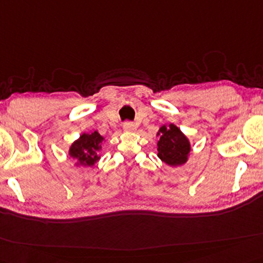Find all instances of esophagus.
<instances>
[{
  "label": "esophagus",
  "mask_w": 263,
  "mask_h": 263,
  "mask_svg": "<svg viewBox=\"0 0 263 263\" xmlns=\"http://www.w3.org/2000/svg\"><path fill=\"white\" fill-rule=\"evenodd\" d=\"M123 127H124V130L127 132H133V131H136V128H137L136 124L132 123V121H125V123L123 124Z\"/></svg>",
  "instance_id": "esophagus-1"
}]
</instances>
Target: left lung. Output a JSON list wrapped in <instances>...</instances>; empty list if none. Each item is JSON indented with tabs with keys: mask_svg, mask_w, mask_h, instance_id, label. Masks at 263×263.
Wrapping results in <instances>:
<instances>
[{
	"mask_svg": "<svg viewBox=\"0 0 263 263\" xmlns=\"http://www.w3.org/2000/svg\"><path fill=\"white\" fill-rule=\"evenodd\" d=\"M158 135L160 139L158 142V157L166 163L167 165L176 166L182 165L187 160L190 152V143L181 130L174 124L169 126H162L159 128Z\"/></svg>",
	"mask_w": 263,
	"mask_h": 263,
	"instance_id": "1",
	"label": "left lung"
}]
</instances>
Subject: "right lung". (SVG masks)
Segmentation results:
<instances>
[{
    "instance_id": "add662e5",
    "label": "right lung",
    "mask_w": 263,
    "mask_h": 263,
    "mask_svg": "<svg viewBox=\"0 0 263 263\" xmlns=\"http://www.w3.org/2000/svg\"><path fill=\"white\" fill-rule=\"evenodd\" d=\"M104 138L97 131L84 133L80 138L72 144L69 148V156L77 160L79 165L92 166L99 160L98 152L101 148L100 143Z\"/></svg>"
}]
</instances>
